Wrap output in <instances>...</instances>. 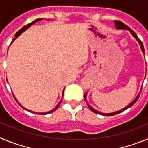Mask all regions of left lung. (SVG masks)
<instances>
[{
	"instance_id": "8db88e82",
	"label": "left lung",
	"mask_w": 148,
	"mask_h": 148,
	"mask_svg": "<svg viewBox=\"0 0 148 148\" xmlns=\"http://www.w3.org/2000/svg\"><path fill=\"white\" fill-rule=\"evenodd\" d=\"M114 23H115V25H116V29H127L129 30L130 32V33L132 34V35H133V37H135L136 39L137 40H138V42L139 43V44H140V47H141V49H142V51L143 52V53H145V49H144V46H143V44H142V42L140 40V39L138 38V36H137L136 34L135 33V32L133 31V30H132L129 27H127V26L126 25V24H125L124 23H122L121 21H114ZM86 96H87V93L84 94V100L86 101ZM139 98V94H138V95H137V97L135 99H134V101H132V103H130V104L128 106H127L126 108H124V109L121 110H119L117 111V112H115V113H110V114H105V113H99V112H98L97 110H94L93 108L91 107V106H90L89 104H87V106H88V108H90V110L91 111H92V112H94V113H98V114H100V115H102V116H114V115H116V114H119V113H121V112H123V111H125V110L128 109L129 108H130V107H132V106L133 105V104H135L136 102L137 101V100H138V99Z\"/></svg>"
}]
</instances>
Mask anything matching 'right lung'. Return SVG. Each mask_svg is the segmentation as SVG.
Listing matches in <instances>:
<instances>
[{
  "mask_svg": "<svg viewBox=\"0 0 148 148\" xmlns=\"http://www.w3.org/2000/svg\"><path fill=\"white\" fill-rule=\"evenodd\" d=\"M42 20V18H38V19H36V20H35V21H33L32 22H31V23H28V24H27V25H26V26H24V27H23V28L22 29H21L20 30H19V31H18V32H16V34H15V38H14L12 39V42H13V41H14V40H15V39L17 38L18 37V36H19V35H21V34L22 33V32H23V31H25L26 29H28V28H29L30 27H31V26L32 25V24H34V23H36V22L37 21H41ZM64 91H63V93H62V97H63V95H64ZM13 96H14V95H13ZM14 97H15V96H14ZM15 100H16V101H17V99H15ZM61 101H60L59 103H58V104H57V106H56V108H54V109L53 110H51V111H49V112H47V113H36V114H40V115H47V114H48V113H52V112H53V111H55L56 110H57V108H58V107H59V105H60V104H61ZM18 104H19V103H18ZM21 105V104H20ZM21 108H23V109L24 110H27V109H25V108H23V107H22L21 106ZM29 112H31V113H32V111H29V110H28ZM34 113V112H33Z\"/></svg>",
  "mask_w": 148,
  "mask_h": 148,
  "instance_id": "1",
  "label": "right lung"
}]
</instances>
